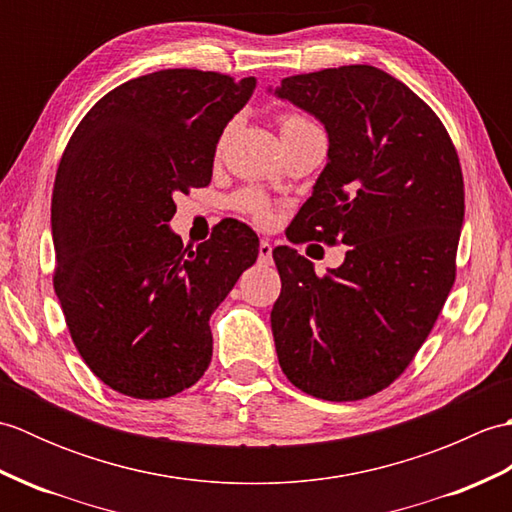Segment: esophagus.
I'll list each match as a JSON object with an SVG mask.
<instances>
[{
  "label": "esophagus",
  "instance_id": "obj_1",
  "mask_svg": "<svg viewBox=\"0 0 512 512\" xmlns=\"http://www.w3.org/2000/svg\"><path fill=\"white\" fill-rule=\"evenodd\" d=\"M259 264H273V246H270L268 239L259 242Z\"/></svg>",
  "mask_w": 512,
  "mask_h": 512
}]
</instances>
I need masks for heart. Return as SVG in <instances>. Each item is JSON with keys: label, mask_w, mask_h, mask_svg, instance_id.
I'll return each instance as SVG.
<instances>
[{"label": "heart", "mask_w": 512, "mask_h": 512, "mask_svg": "<svg viewBox=\"0 0 512 512\" xmlns=\"http://www.w3.org/2000/svg\"><path fill=\"white\" fill-rule=\"evenodd\" d=\"M308 121H303L301 116H284L281 118V129H288V127H297V125H306ZM237 206L242 211L255 215L257 222H266L270 217V211H268V202L262 193L257 191H244L237 195Z\"/></svg>", "instance_id": "heart-1"}]
</instances>
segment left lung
<instances>
[{"label":"left lung","instance_id":"8db88e82","mask_svg":"<svg viewBox=\"0 0 512 512\" xmlns=\"http://www.w3.org/2000/svg\"><path fill=\"white\" fill-rule=\"evenodd\" d=\"M268 92L328 134V165L288 239L350 246L325 277L295 248L273 250L279 365L314 398L361 400L405 372L449 297L464 222L460 160L431 107L374 65L288 76Z\"/></svg>","mask_w":512,"mask_h":512}]
</instances>
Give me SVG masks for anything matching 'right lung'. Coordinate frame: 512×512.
<instances>
[{
  "label": "right lung",
  "mask_w": 512,
  "mask_h": 512,
  "mask_svg": "<svg viewBox=\"0 0 512 512\" xmlns=\"http://www.w3.org/2000/svg\"><path fill=\"white\" fill-rule=\"evenodd\" d=\"M255 76L160 70L85 114L52 191L54 292L81 358L118 394L158 400L198 383L209 317L255 264L259 239L222 222L193 250L171 231L178 193L211 182L215 147Z\"/></svg>",
  "instance_id": "obj_1"
}]
</instances>
